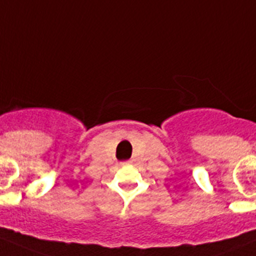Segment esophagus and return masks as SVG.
Wrapping results in <instances>:
<instances>
[{
    "mask_svg": "<svg viewBox=\"0 0 256 256\" xmlns=\"http://www.w3.org/2000/svg\"><path fill=\"white\" fill-rule=\"evenodd\" d=\"M130 162H131V161H130Z\"/></svg>",
    "mask_w": 256,
    "mask_h": 256,
    "instance_id": "34e87169",
    "label": "esophagus"
}]
</instances>
